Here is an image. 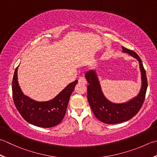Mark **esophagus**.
<instances>
[{"label": "esophagus", "mask_w": 157, "mask_h": 157, "mask_svg": "<svg viewBox=\"0 0 157 157\" xmlns=\"http://www.w3.org/2000/svg\"><path fill=\"white\" fill-rule=\"evenodd\" d=\"M78 83L79 84H86L87 82H86V79L84 78V77L81 76L79 78Z\"/></svg>", "instance_id": "1"}]
</instances>
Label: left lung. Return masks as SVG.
Returning a JSON list of instances; mask_svg holds the SVG:
<instances>
[{
  "instance_id": "1",
  "label": "left lung",
  "mask_w": 157,
  "mask_h": 157,
  "mask_svg": "<svg viewBox=\"0 0 157 157\" xmlns=\"http://www.w3.org/2000/svg\"><path fill=\"white\" fill-rule=\"evenodd\" d=\"M124 53H128L139 61L142 75V88L136 97L124 103H113L107 100L101 90L99 79L94 70L86 73L85 77L88 86L87 98L94 116L100 121L106 124H118L127 121L136 116L142 107L145 100L148 81L146 71L140 56L133 50L122 46Z\"/></svg>"
}]
</instances>
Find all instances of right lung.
Segmentation results:
<instances>
[{"mask_svg": "<svg viewBox=\"0 0 157 157\" xmlns=\"http://www.w3.org/2000/svg\"><path fill=\"white\" fill-rule=\"evenodd\" d=\"M17 68L12 81V93L14 104L20 115L26 121L36 127L50 128L59 124L65 115L71 94L78 80L70 83L53 99L39 102L21 92L17 82Z\"/></svg>", "mask_w": 157, "mask_h": 157, "instance_id": "right-lung-1", "label": "right lung"}]
</instances>
